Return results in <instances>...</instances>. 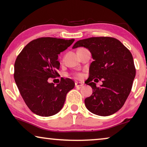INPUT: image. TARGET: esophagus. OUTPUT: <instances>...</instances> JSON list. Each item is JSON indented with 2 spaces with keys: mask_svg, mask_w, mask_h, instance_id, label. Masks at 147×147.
I'll use <instances>...</instances> for the list:
<instances>
[{
  "mask_svg": "<svg viewBox=\"0 0 147 147\" xmlns=\"http://www.w3.org/2000/svg\"><path fill=\"white\" fill-rule=\"evenodd\" d=\"M83 85H84V84L82 83V82H76L75 83L76 87H82V86H83Z\"/></svg>",
  "mask_w": 147,
  "mask_h": 147,
  "instance_id": "1",
  "label": "esophagus"
}]
</instances>
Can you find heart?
I'll return each instance as SVG.
<instances>
[{
	"label": "heart",
	"instance_id": "b5f03b06",
	"mask_svg": "<svg viewBox=\"0 0 147 147\" xmlns=\"http://www.w3.org/2000/svg\"><path fill=\"white\" fill-rule=\"evenodd\" d=\"M75 77L76 78H78V79H80V78H82V75L81 74H75Z\"/></svg>",
	"mask_w": 147,
	"mask_h": 147
}]
</instances>
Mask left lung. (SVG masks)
I'll list each match as a JSON object with an SVG mask.
<instances>
[{
    "label": "left lung",
    "instance_id": "left-lung-1",
    "mask_svg": "<svg viewBox=\"0 0 147 147\" xmlns=\"http://www.w3.org/2000/svg\"><path fill=\"white\" fill-rule=\"evenodd\" d=\"M80 47L87 48L94 59L85 82L93 90L84 100L86 108L96 115H112L123 106L131 91L136 75L132 54L119 40L109 37L80 40L72 48ZM93 80H102V85L96 87Z\"/></svg>",
    "mask_w": 147,
    "mask_h": 147
}]
</instances>
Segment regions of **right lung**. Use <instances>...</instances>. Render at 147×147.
Returning <instances> with one entry per match:
<instances>
[{
	"label": "right lung",
	"mask_w": 147,
	"mask_h": 147,
	"mask_svg": "<svg viewBox=\"0 0 147 147\" xmlns=\"http://www.w3.org/2000/svg\"><path fill=\"white\" fill-rule=\"evenodd\" d=\"M74 39L41 37L29 42L17 56L14 78L28 108L41 116H51L63 108L67 92L75 83L61 78L55 86L48 79L59 76L58 55L74 43Z\"/></svg>",
	"instance_id": "1"
}]
</instances>
